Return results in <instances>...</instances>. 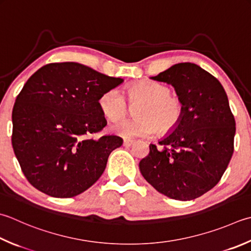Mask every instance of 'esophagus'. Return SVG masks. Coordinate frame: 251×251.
<instances>
[{
	"instance_id": "34e87169",
	"label": "esophagus",
	"mask_w": 251,
	"mask_h": 251,
	"mask_svg": "<svg viewBox=\"0 0 251 251\" xmlns=\"http://www.w3.org/2000/svg\"><path fill=\"white\" fill-rule=\"evenodd\" d=\"M132 145H134V141H132V140L125 139L124 141H123V146L127 147V148H128V147H130V146H132Z\"/></svg>"
}]
</instances>
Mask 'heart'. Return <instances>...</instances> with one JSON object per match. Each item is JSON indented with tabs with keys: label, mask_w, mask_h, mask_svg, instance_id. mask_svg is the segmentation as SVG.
Returning a JSON list of instances; mask_svg holds the SVG:
<instances>
[{
	"label": "heart",
	"mask_w": 251,
	"mask_h": 251,
	"mask_svg": "<svg viewBox=\"0 0 251 251\" xmlns=\"http://www.w3.org/2000/svg\"><path fill=\"white\" fill-rule=\"evenodd\" d=\"M163 83L141 80L126 90L129 104L135 106L134 120H123L112 125V130L123 138L148 137L158 130L165 134L178 124L184 111L180 98L170 93ZM99 107L107 120L117 121L128 110L126 98L117 88L106 90L99 99Z\"/></svg>",
	"instance_id": "b5f03b06"
}]
</instances>
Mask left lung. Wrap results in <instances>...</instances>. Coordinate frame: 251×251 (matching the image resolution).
Instances as JSON below:
<instances>
[{
  "instance_id": "obj_1",
  "label": "left lung",
  "mask_w": 251,
  "mask_h": 251,
  "mask_svg": "<svg viewBox=\"0 0 251 251\" xmlns=\"http://www.w3.org/2000/svg\"><path fill=\"white\" fill-rule=\"evenodd\" d=\"M174 87L184 104L173 131L150 145L142 176L166 197L188 201L217 185L234 152L236 127L221 82L194 63H178L151 77Z\"/></svg>"
}]
</instances>
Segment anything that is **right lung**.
Listing matches in <instances>:
<instances>
[{
	"instance_id": "1",
	"label": "right lung",
	"mask_w": 251,
	"mask_h": 251,
	"mask_svg": "<svg viewBox=\"0 0 251 251\" xmlns=\"http://www.w3.org/2000/svg\"><path fill=\"white\" fill-rule=\"evenodd\" d=\"M123 81L74 62L48 64L29 78L13 107L12 145L34 188L71 198L100 178L123 139L91 138L106 125L99 99Z\"/></svg>"
}]
</instances>
